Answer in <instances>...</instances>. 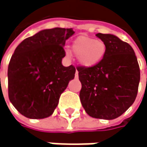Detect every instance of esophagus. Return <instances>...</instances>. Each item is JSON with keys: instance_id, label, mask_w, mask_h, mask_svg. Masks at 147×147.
I'll return each mask as SVG.
<instances>
[{"instance_id": "obj_1", "label": "esophagus", "mask_w": 147, "mask_h": 147, "mask_svg": "<svg viewBox=\"0 0 147 147\" xmlns=\"http://www.w3.org/2000/svg\"><path fill=\"white\" fill-rule=\"evenodd\" d=\"M78 76H79V72L76 70V72H75V78H78Z\"/></svg>"}]
</instances>
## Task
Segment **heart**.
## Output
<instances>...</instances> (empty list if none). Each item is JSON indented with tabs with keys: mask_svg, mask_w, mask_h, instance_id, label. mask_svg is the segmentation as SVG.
Masks as SVG:
<instances>
[{
	"mask_svg": "<svg viewBox=\"0 0 147 147\" xmlns=\"http://www.w3.org/2000/svg\"><path fill=\"white\" fill-rule=\"evenodd\" d=\"M73 52L78 57L80 63L86 67L97 65L106 53L105 44L98 40L88 36H80L72 45ZM69 55V51H66Z\"/></svg>",
	"mask_w": 147,
	"mask_h": 147,
	"instance_id": "b5f03b06",
	"label": "heart"
}]
</instances>
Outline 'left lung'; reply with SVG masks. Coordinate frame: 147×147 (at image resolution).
Instances as JSON below:
<instances>
[{
  "label": "left lung",
  "instance_id": "obj_1",
  "mask_svg": "<svg viewBox=\"0 0 147 147\" xmlns=\"http://www.w3.org/2000/svg\"><path fill=\"white\" fill-rule=\"evenodd\" d=\"M106 46L97 65L77 67L82 84L80 98L92 118L114 119L121 116L136 98L140 73L133 48L113 34H96Z\"/></svg>",
  "mask_w": 147,
  "mask_h": 147
}]
</instances>
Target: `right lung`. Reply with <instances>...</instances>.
Here are the masks:
<instances>
[{
  "instance_id": "add662e5",
  "label": "right lung",
  "mask_w": 147,
  "mask_h": 147,
  "mask_svg": "<svg viewBox=\"0 0 147 147\" xmlns=\"http://www.w3.org/2000/svg\"><path fill=\"white\" fill-rule=\"evenodd\" d=\"M72 28L44 29L24 40L11 57L8 96L15 108L28 119L51 116L61 94L74 78L75 67H64L63 46Z\"/></svg>"
}]
</instances>
